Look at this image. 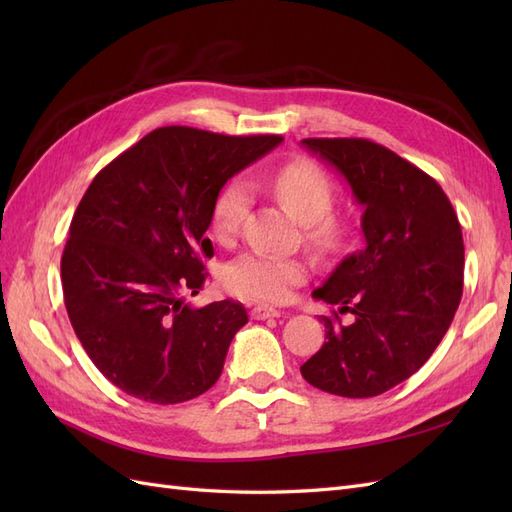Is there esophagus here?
<instances>
[{
	"label": "esophagus",
	"instance_id": "34e87169",
	"mask_svg": "<svg viewBox=\"0 0 512 512\" xmlns=\"http://www.w3.org/2000/svg\"><path fill=\"white\" fill-rule=\"evenodd\" d=\"M280 316V309L269 307V305H256L252 307V318L254 320H267V318H277Z\"/></svg>",
	"mask_w": 512,
	"mask_h": 512
}]
</instances>
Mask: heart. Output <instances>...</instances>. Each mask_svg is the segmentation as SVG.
I'll return each instance as SVG.
<instances>
[{
	"label": "heart",
	"mask_w": 512,
	"mask_h": 512,
	"mask_svg": "<svg viewBox=\"0 0 512 512\" xmlns=\"http://www.w3.org/2000/svg\"><path fill=\"white\" fill-rule=\"evenodd\" d=\"M265 188L303 222L307 241L320 252H331L346 239V220L331 211L337 185L324 168L312 160H290L265 177ZM252 194L243 179L228 181L213 200L211 228L220 241H232L250 211ZM309 267L303 258L269 254H243L226 269V286L243 299L260 303H284L307 280Z\"/></svg>",
	"instance_id": "1"
}]
</instances>
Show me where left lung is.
<instances>
[{"label": "left lung", "instance_id": "left-lung-1", "mask_svg": "<svg viewBox=\"0 0 512 512\" xmlns=\"http://www.w3.org/2000/svg\"><path fill=\"white\" fill-rule=\"evenodd\" d=\"M365 207V250L339 262L314 297L350 311L322 316L327 342L301 365L316 389L376 397L410 378L442 342L463 290V237L440 183L367 138H305Z\"/></svg>", "mask_w": 512, "mask_h": 512}]
</instances>
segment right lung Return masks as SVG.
Segmentation results:
<instances>
[{
    "instance_id": "1",
    "label": "right lung",
    "mask_w": 512,
    "mask_h": 512,
    "mask_svg": "<svg viewBox=\"0 0 512 512\" xmlns=\"http://www.w3.org/2000/svg\"><path fill=\"white\" fill-rule=\"evenodd\" d=\"M280 143L166 126L91 181L61 254V286L76 337L123 393L168 406L218 382L245 307L224 299L194 309L181 294L205 284V232L224 183Z\"/></svg>"
}]
</instances>
